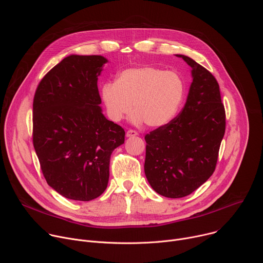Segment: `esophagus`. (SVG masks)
Instances as JSON below:
<instances>
[{
	"label": "esophagus",
	"mask_w": 263,
	"mask_h": 263,
	"mask_svg": "<svg viewBox=\"0 0 263 263\" xmlns=\"http://www.w3.org/2000/svg\"><path fill=\"white\" fill-rule=\"evenodd\" d=\"M137 135H138V133L135 130H128L126 132L127 137H134V136H137Z\"/></svg>",
	"instance_id": "34e87169"
}]
</instances>
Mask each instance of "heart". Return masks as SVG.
Masks as SVG:
<instances>
[{"label": "heart", "instance_id": "1", "mask_svg": "<svg viewBox=\"0 0 263 263\" xmlns=\"http://www.w3.org/2000/svg\"><path fill=\"white\" fill-rule=\"evenodd\" d=\"M184 92V82L177 72L144 65L120 71L115 82L101 86L100 96L111 121H122L135 107V122L160 128L176 117Z\"/></svg>", "mask_w": 263, "mask_h": 263}]
</instances>
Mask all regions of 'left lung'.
<instances>
[{"mask_svg": "<svg viewBox=\"0 0 263 263\" xmlns=\"http://www.w3.org/2000/svg\"><path fill=\"white\" fill-rule=\"evenodd\" d=\"M193 82L184 108L167 125L144 139V174L159 195L177 199L194 193L213 174L226 116L219 86L212 73L185 55Z\"/></svg>", "mask_w": 263, "mask_h": 263, "instance_id": "1", "label": "left lung"}]
</instances>
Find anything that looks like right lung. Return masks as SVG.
Wrapping results in <instances>:
<instances>
[{"instance_id":"right-lung-1","label":"right lung","mask_w":263,"mask_h":263,"mask_svg":"<svg viewBox=\"0 0 263 263\" xmlns=\"http://www.w3.org/2000/svg\"><path fill=\"white\" fill-rule=\"evenodd\" d=\"M108 60L69 55L37 86L33 145L47 183L59 195L90 201L107 189L110 156L125 141L124 129L100 106L98 77Z\"/></svg>"}]
</instances>
